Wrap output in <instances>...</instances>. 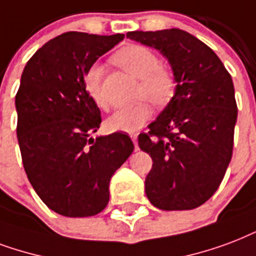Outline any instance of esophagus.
<instances>
[{
    "label": "esophagus",
    "mask_w": 256,
    "mask_h": 256,
    "mask_svg": "<svg viewBox=\"0 0 256 256\" xmlns=\"http://www.w3.org/2000/svg\"><path fill=\"white\" fill-rule=\"evenodd\" d=\"M128 136H130V138H132V142H134V145H136V140H138V132H128Z\"/></svg>",
    "instance_id": "34e87169"
}]
</instances>
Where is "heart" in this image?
Segmentation results:
<instances>
[{
  "instance_id": "obj_1",
  "label": "heart",
  "mask_w": 256,
  "mask_h": 256,
  "mask_svg": "<svg viewBox=\"0 0 256 256\" xmlns=\"http://www.w3.org/2000/svg\"><path fill=\"white\" fill-rule=\"evenodd\" d=\"M114 60L126 71L141 79L138 91L140 99H149L154 106L164 107L176 94L177 82L153 50L142 46H128L118 50ZM84 88L91 99L102 108H107L106 98L102 92V67L92 64L84 74ZM152 108L146 100L134 106L122 107L107 120V126L114 132H136L150 120Z\"/></svg>"
}]
</instances>
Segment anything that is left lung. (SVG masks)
Segmentation results:
<instances>
[{
  "label": "left lung",
  "instance_id": "8db88e82",
  "mask_svg": "<svg viewBox=\"0 0 256 256\" xmlns=\"http://www.w3.org/2000/svg\"><path fill=\"white\" fill-rule=\"evenodd\" d=\"M128 37L160 50L177 82L173 99L138 136L153 160L146 196L162 210L198 208L218 190L231 161L238 118L231 75L210 46L181 29Z\"/></svg>",
  "mask_w": 256,
  "mask_h": 256
}]
</instances>
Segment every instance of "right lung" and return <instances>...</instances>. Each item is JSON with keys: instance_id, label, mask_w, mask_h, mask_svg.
<instances>
[{"instance_id": "add662e5", "label": "right lung", "mask_w": 256, "mask_h": 256, "mask_svg": "<svg viewBox=\"0 0 256 256\" xmlns=\"http://www.w3.org/2000/svg\"><path fill=\"white\" fill-rule=\"evenodd\" d=\"M67 32L37 50L16 95L17 140L29 182L50 210L87 218L106 208L112 174L132 153L126 132L91 134L102 118L84 88V74L124 40Z\"/></svg>"}]
</instances>
